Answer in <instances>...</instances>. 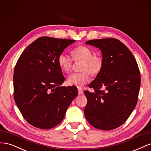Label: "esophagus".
Returning a JSON list of instances; mask_svg holds the SVG:
<instances>
[{"label":"esophagus","instance_id":"obj_1","mask_svg":"<svg viewBox=\"0 0 151 151\" xmlns=\"http://www.w3.org/2000/svg\"><path fill=\"white\" fill-rule=\"evenodd\" d=\"M83 91L82 90V89H78V94H79V95H81V94H83Z\"/></svg>","mask_w":151,"mask_h":151}]
</instances>
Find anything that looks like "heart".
<instances>
[{
	"label": "heart",
	"mask_w": 151,
	"mask_h": 151,
	"mask_svg": "<svg viewBox=\"0 0 151 151\" xmlns=\"http://www.w3.org/2000/svg\"><path fill=\"white\" fill-rule=\"evenodd\" d=\"M72 55L74 61H83L81 69L83 72L74 73L68 76L67 83L70 86L82 88L90 81V74L96 76L103 67V59L101 57L93 55V52L86 46H79L72 50ZM58 63L64 72L71 70L73 60L65 53H62L58 57Z\"/></svg>",
	"instance_id": "obj_1"
}]
</instances>
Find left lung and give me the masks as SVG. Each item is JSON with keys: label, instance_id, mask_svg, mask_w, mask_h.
I'll return each instance as SVG.
<instances>
[{"label": "left lung", "instance_id": "8db88e82", "mask_svg": "<svg viewBox=\"0 0 151 151\" xmlns=\"http://www.w3.org/2000/svg\"><path fill=\"white\" fill-rule=\"evenodd\" d=\"M85 43L101 50L103 59L101 71L89 85L94 91H84L88 99L86 118L98 129H115L125 122L137 103L140 87L137 63L117 39L92 40Z\"/></svg>", "mask_w": 151, "mask_h": 151}]
</instances>
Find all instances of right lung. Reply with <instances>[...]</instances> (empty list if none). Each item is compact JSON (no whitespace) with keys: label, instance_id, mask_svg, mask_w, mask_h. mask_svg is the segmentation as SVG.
<instances>
[{"label":"right lung","instance_id":"obj_1","mask_svg":"<svg viewBox=\"0 0 151 151\" xmlns=\"http://www.w3.org/2000/svg\"><path fill=\"white\" fill-rule=\"evenodd\" d=\"M76 40L43 36L30 44L14 71V98L30 125L50 129L63 119L78 94L75 86H61L65 81L58 57Z\"/></svg>","mask_w":151,"mask_h":151}]
</instances>
